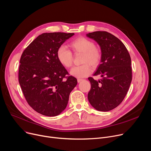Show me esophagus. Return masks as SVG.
Returning <instances> with one entry per match:
<instances>
[{
    "mask_svg": "<svg viewBox=\"0 0 151 151\" xmlns=\"http://www.w3.org/2000/svg\"><path fill=\"white\" fill-rule=\"evenodd\" d=\"M83 80V79H81V78H78V79L77 80V81H78V83H80V82L82 81Z\"/></svg>",
    "mask_w": 151,
    "mask_h": 151,
    "instance_id": "esophagus-1",
    "label": "esophagus"
}]
</instances>
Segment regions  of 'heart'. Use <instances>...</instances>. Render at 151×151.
<instances>
[{"instance_id":"obj_1","label":"heart","mask_w":151,"mask_h":151,"mask_svg":"<svg viewBox=\"0 0 151 151\" xmlns=\"http://www.w3.org/2000/svg\"><path fill=\"white\" fill-rule=\"evenodd\" d=\"M75 54H82L81 65L75 66L70 71V74L76 78H81L88 76L92 71L90 65L96 67L101 62L102 54L101 50L95 46L94 42L89 39L79 37L73 39L69 44ZM58 60L65 68H70L73 63V54L66 47L60 46L57 50Z\"/></svg>"}]
</instances>
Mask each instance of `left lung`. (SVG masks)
Returning <instances> with one entry per match:
<instances>
[{"label":"left lung","mask_w":151,"mask_h":151,"mask_svg":"<svg viewBox=\"0 0 151 151\" xmlns=\"http://www.w3.org/2000/svg\"><path fill=\"white\" fill-rule=\"evenodd\" d=\"M86 36L100 45L101 63L94 76L102 77L99 81L88 78L91 90L88 98L94 109L102 112L112 110L122 103L132 80V60L125 45L107 31H95Z\"/></svg>","instance_id":"1"}]
</instances>
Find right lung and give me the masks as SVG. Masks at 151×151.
Returning a JSON list of instances; mask_svg holds the SVG:
<instances>
[{
  "instance_id": "right-lung-1",
  "label": "right lung",
  "mask_w": 151,
  "mask_h": 151,
  "mask_svg": "<svg viewBox=\"0 0 151 151\" xmlns=\"http://www.w3.org/2000/svg\"><path fill=\"white\" fill-rule=\"evenodd\" d=\"M74 35L45 32L24 49L19 60L18 81L29 106L45 116L59 115L66 108L76 78L58 60L57 50ZM65 80H64V78Z\"/></svg>"
}]
</instances>
